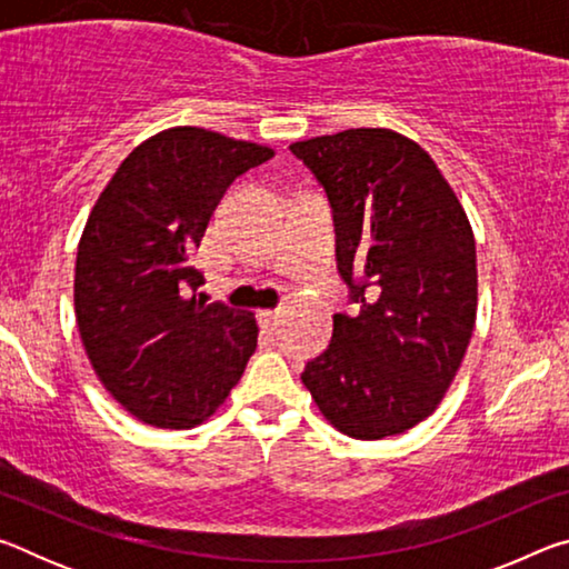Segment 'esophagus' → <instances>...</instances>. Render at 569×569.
I'll return each instance as SVG.
<instances>
[{
	"instance_id": "34e87169",
	"label": "esophagus",
	"mask_w": 569,
	"mask_h": 569,
	"mask_svg": "<svg viewBox=\"0 0 569 569\" xmlns=\"http://www.w3.org/2000/svg\"><path fill=\"white\" fill-rule=\"evenodd\" d=\"M258 323H261L263 329H273L278 323V311H258Z\"/></svg>"
}]
</instances>
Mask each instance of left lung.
I'll use <instances>...</instances> for the list:
<instances>
[{
  "label": "left lung",
  "mask_w": 569,
  "mask_h": 569,
  "mask_svg": "<svg viewBox=\"0 0 569 569\" xmlns=\"http://www.w3.org/2000/svg\"><path fill=\"white\" fill-rule=\"evenodd\" d=\"M333 210L336 261L359 313L333 316L303 387L346 437L417 427L445 399L477 321V248L429 152L387 128L293 142Z\"/></svg>",
  "instance_id": "obj_1"
}]
</instances>
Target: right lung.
Returning <instances> with one entry per match:
<instances>
[{"instance_id": "right-lung-1", "label": "right lung", "mask_w": 569, "mask_h": 569, "mask_svg": "<svg viewBox=\"0 0 569 569\" xmlns=\"http://www.w3.org/2000/svg\"><path fill=\"white\" fill-rule=\"evenodd\" d=\"M271 158L213 130H162L122 160L84 223L77 329L102 387L150 427L203 423L256 351V316L198 301L190 261L226 188Z\"/></svg>"}]
</instances>
